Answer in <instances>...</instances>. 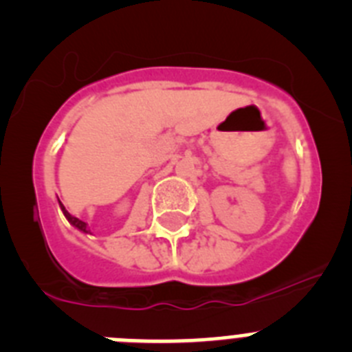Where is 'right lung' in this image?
Masks as SVG:
<instances>
[{
    "instance_id": "right-lung-1",
    "label": "right lung",
    "mask_w": 352,
    "mask_h": 352,
    "mask_svg": "<svg viewBox=\"0 0 352 352\" xmlns=\"http://www.w3.org/2000/svg\"><path fill=\"white\" fill-rule=\"evenodd\" d=\"M60 204H61V203H60ZM61 210H63L65 217H67V219H68V222H70L72 226H76L77 229H80V231H82V232H88V227H86V222H82V220H79V219H77V217H74V214H70V213H68V211L65 210V206H63V204H61Z\"/></svg>"
}]
</instances>
